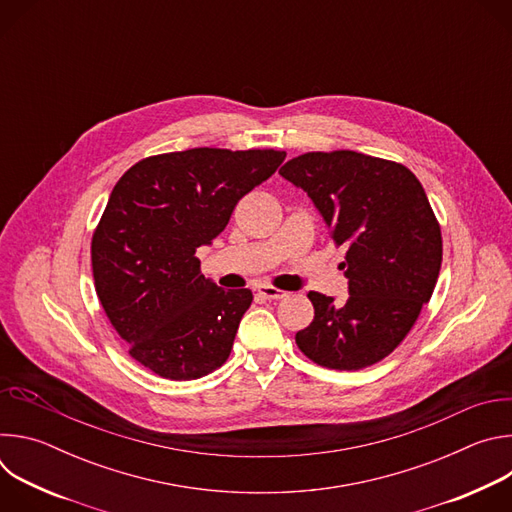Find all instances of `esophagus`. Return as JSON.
<instances>
[{
  "instance_id": "obj_1",
  "label": "esophagus",
  "mask_w": 512,
  "mask_h": 512,
  "mask_svg": "<svg viewBox=\"0 0 512 512\" xmlns=\"http://www.w3.org/2000/svg\"><path fill=\"white\" fill-rule=\"evenodd\" d=\"M257 294L261 298H265V300H283V298H287V291L277 289L273 285H259L257 287Z\"/></svg>"
}]
</instances>
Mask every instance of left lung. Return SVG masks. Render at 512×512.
Wrapping results in <instances>:
<instances>
[{
    "label": "left lung",
    "instance_id": "8db88e82",
    "mask_svg": "<svg viewBox=\"0 0 512 512\" xmlns=\"http://www.w3.org/2000/svg\"><path fill=\"white\" fill-rule=\"evenodd\" d=\"M279 174L308 192L330 239L346 249V304L310 291L314 320L296 344L320 367L367 369L405 340L429 302L442 267L440 223L421 182L399 162L308 152Z\"/></svg>",
    "mask_w": 512,
    "mask_h": 512
}]
</instances>
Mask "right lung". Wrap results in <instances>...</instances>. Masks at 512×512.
<instances>
[{"mask_svg":"<svg viewBox=\"0 0 512 512\" xmlns=\"http://www.w3.org/2000/svg\"><path fill=\"white\" fill-rule=\"evenodd\" d=\"M285 152L194 148L143 158L115 184L91 241L99 302L145 369L192 381L227 362L251 289L204 279L196 249Z\"/></svg>","mask_w":512,"mask_h":512,"instance_id":"right-lung-1","label":"right lung"}]
</instances>
